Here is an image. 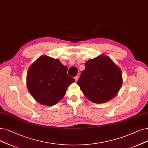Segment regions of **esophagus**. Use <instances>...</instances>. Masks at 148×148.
I'll return each mask as SVG.
<instances>
[{"label":"esophagus","mask_w":148,"mask_h":148,"mask_svg":"<svg viewBox=\"0 0 148 148\" xmlns=\"http://www.w3.org/2000/svg\"><path fill=\"white\" fill-rule=\"evenodd\" d=\"M75 79L76 81H78V75L75 76Z\"/></svg>","instance_id":"esophagus-1"}]
</instances>
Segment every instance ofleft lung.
<instances>
[{
    "label": "left lung",
    "mask_w": 148,
    "mask_h": 148,
    "mask_svg": "<svg viewBox=\"0 0 148 148\" xmlns=\"http://www.w3.org/2000/svg\"><path fill=\"white\" fill-rule=\"evenodd\" d=\"M122 82L120 69L110 58L102 55L86 62L77 84L87 99L101 104L115 97Z\"/></svg>",
    "instance_id": "left-lung-1"
}]
</instances>
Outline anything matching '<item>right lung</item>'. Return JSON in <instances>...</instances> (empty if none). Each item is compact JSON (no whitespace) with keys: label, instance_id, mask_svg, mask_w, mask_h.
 <instances>
[{"label":"right lung","instance_id":"right-lung-1","mask_svg":"<svg viewBox=\"0 0 148 148\" xmlns=\"http://www.w3.org/2000/svg\"><path fill=\"white\" fill-rule=\"evenodd\" d=\"M67 73V67L58 59L41 56L28 70V90L38 103L53 106L64 97L67 87L75 81Z\"/></svg>","mask_w":148,"mask_h":148}]
</instances>
